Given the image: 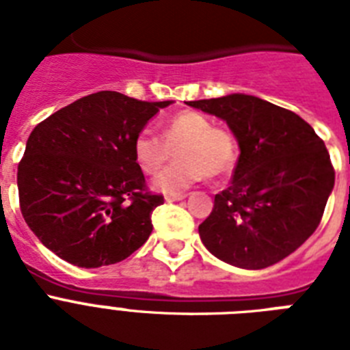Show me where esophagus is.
Listing matches in <instances>:
<instances>
[{
  "instance_id": "1",
  "label": "esophagus",
  "mask_w": 350,
  "mask_h": 350,
  "mask_svg": "<svg viewBox=\"0 0 350 350\" xmlns=\"http://www.w3.org/2000/svg\"><path fill=\"white\" fill-rule=\"evenodd\" d=\"M180 200H185V194H165V202H180Z\"/></svg>"
}]
</instances>
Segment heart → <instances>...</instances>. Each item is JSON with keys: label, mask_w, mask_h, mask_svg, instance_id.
I'll return each instance as SVG.
<instances>
[{"label": "heart", "mask_w": 350, "mask_h": 350, "mask_svg": "<svg viewBox=\"0 0 350 350\" xmlns=\"http://www.w3.org/2000/svg\"><path fill=\"white\" fill-rule=\"evenodd\" d=\"M176 152L178 163L152 180V189L165 194L185 191L203 176L229 174L236 163L238 145L227 129L214 126L202 112L183 111L161 123V137L143 129L132 142L134 161L145 174H156Z\"/></svg>", "instance_id": "1"}]
</instances>
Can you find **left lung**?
<instances>
[{
	"label": "left lung",
	"instance_id": "left-lung-1",
	"mask_svg": "<svg viewBox=\"0 0 350 350\" xmlns=\"http://www.w3.org/2000/svg\"><path fill=\"white\" fill-rule=\"evenodd\" d=\"M187 105L227 121L239 158L230 185L214 196L203 245L225 263L265 269L298 249L320 225L334 187L325 143L293 111L249 94Z\"/></svg>",
	"mask_w": 350,
	"mask_h": 350
}]
</instances>
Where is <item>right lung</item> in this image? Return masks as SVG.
I'll use <instances>...</instances> for the list:
<instances>
[{"instance_id":"right-lung-1","label":"right lung","mask_w":350,"mask_h":350,"mask_svg":"<svg viewBox=\"0 0 350 350\" xmlns=\"http://www.w3.org/2000/svg\"><path fill=\"white\" fill-rule=\"evenodd\" d=\"M170 103L101 90L34 126L18 165L19 207L46 249L96 269L147 241L163 196L147 191L132 142Z\"/></svg>"}]
</instances>
